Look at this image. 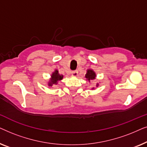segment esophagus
<instances>
[{
  "label": "esophagus",
  "instance_id": "obj_1",
  "mask_svg": "<svg viewBox=\"0 0 147 147\" xmlns=\"http://www.w3.org/2000/svg\"><path fill=\"white\" fill-rule=\"evenodd\" d=\"M78 75V71L77 70H74V71H71V76H74V77H76Z\"/></svg>",
  "mask_w": 147,
  "mask_h": 147
}]
</instances>
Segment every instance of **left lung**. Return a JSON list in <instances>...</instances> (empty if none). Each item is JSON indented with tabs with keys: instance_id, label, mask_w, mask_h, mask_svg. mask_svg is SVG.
I'll list each match as a JSON object with an SVG mask.
<instances>
[{
	"instance_id": "1",
	"label": "left lung",
	"mask_w": 147,
	"mask_h": 147,
	"mask_svg": "<svg viewBox=\"0 0 147 147\" xmlns=\"http://www.w3.org/2000/svg\"><path fill=\"white\" fill-rule=\"evenodd\" d=\"M96 73L94 72L93 70L92 69H88L87 70V73H86V76H85V78H86V80H88L90 82V80H94L96 78ZM96 86H98V84L96 85ZM92 89H94V88H92Z\"/></svg>"
}]
</instances>
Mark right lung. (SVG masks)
I'll use <instances>...</instances> for the list:
<instances>
[{
	"label": "right lung",
	"instance_id": "add662e5",
	"mask_svg": "<svg viewBox=\"0 0 147 147\" xmlns=\"http://www.w3.org/2000/svg\"><path fill=\"white\" fill-rule=\"evenodd\" d=\"M63 76L60 75L59 72H58V70L55 69L51 74V79H50L49 82H48V86H52L53 85H57L58 82L63 79Z\"/></svg>",
	"mask_w": 147,
	"mask_h": 147
}]
</instances>
